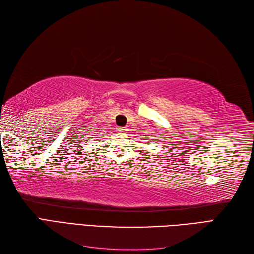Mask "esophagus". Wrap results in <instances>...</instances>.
<instances>
[{"instance_id": "34e87169", "label": "esophagus", "mask_w": 254, "mask_h": 254, "mask_svg": "<svg viewBox=\"0 0 254 254\" xmlns=\"http://www.w3.org/2000/svg\"><path fill=\"white\" fill-rule=\"evenodd\" d=\"M117 132L118 133H125L126 132V128L125 127H118L117 128Z\"/></svg>"}]
</instances>
